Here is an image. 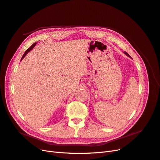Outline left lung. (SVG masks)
I'll return each instance as SVG.
<instances>
[{"instance_id":"8db88e82","label":"left lung","mask_w":160,"mask_h":160,"mask_svg":"<svg viewBox=\"0 0 160 160\" xmlns=\"http://www.w3.org/2000/svg\"><path fill=\"white\" fill-rule=\"evenodd\" d=\"M124 54H125V55H126L128 57H130V56H129V55L128 54V53H127L126 52H124ZM131 58V57H130Z\"/></svg>"}]
</instances>
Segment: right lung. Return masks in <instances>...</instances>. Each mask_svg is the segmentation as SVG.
<instances>
[{
    "label": "right lung",
    "mask_w": 160,
    "mask_h": 160,
    "mask_svg": "<svg viewBox=\"0 0 160 160\" xmlns=\"http://www.w3.org/2000/svg\"><path fill=\"white\" fill-rule=\"evenodd\" d=\"M36 44H37V42H35V43H34V44H33V45H32V46H31V47L30 48H28V49H27V51H25V53H24V55H22V58H21V61H22V60L23 59V58H24V57H25V56L27 55V53H28V52H29V51H31V50H32V49H33V48H34V47H35V46L36 45Z\"/></svg>",
    "instance_id": "1"
}]
</instances>
